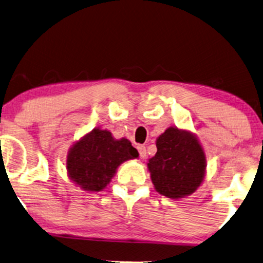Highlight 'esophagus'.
Wrapping results in <instances>:
<instances>
[{
    "mask_svg": "<svg viewBox=\"0 0 263 263\" xmlns=\"http://www.w3.org/2000/svg\"><path fill=\"white\" fill-rule=\"evenodd\" d=\"M137 149H138V153H139V156L142 157V159H145L146 157V149L144 145H137Z\"/></svg>",
    "mask_w": 263,
    "mask_h": 263,
    "instance_id": "1",
    "label": "esophagus"
}]
</instances>
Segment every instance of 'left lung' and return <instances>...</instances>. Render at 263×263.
<instances>
[{
	"mask_svg": "<svg viewBox=\"0 0 263 263\" xmlns=\"http://www.w3.org/2000/svg\"><path fill=\"white\" fill-rule=\"evenodd\" d=\"M156 148L148 162L155 190L173 199L194 194L204 179L207 167L197 137L185 129L168 127L156 139Z\"/></svg>",
	"mask_w": 263,
	"mask_h": 263,
	"instance_id": "1",
	"label": "left lung"
}]
</instances>
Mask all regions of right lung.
Here are the masks:
<instances>
[{
	"mask_svg": "<svg viewBox=\"0 0 263 263\" xmlns=\"http://www.w3.org/2000/svg\"><path fill=\"white\" fill-rule=\"evenodd\" d=\"M138 155L128 139H114L109 131L96 127L72 145L66 167L69 179L83 190L101 191L122 162Z\"/></svg>",
	"mask_w": 263,
	"mask_h": 263,
	"instance_id": "add662e5",
	"label": "right lung"
}]
</instances>
